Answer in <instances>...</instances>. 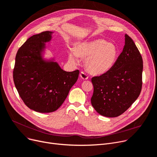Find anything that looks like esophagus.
Returning a JSON list of instances; mask_svg holds the SVG:
<instances>
[{
	"label": "esophagus",
	"mask_w": 157,
	"mask_h": 157,
	"mask_svg": "<svg viewBox=\"0 0 157 157\" xmlns=\"http://www.w3.org/2000/svg\"><path fill=\"white\" fill-rule=\"evenodd\" d=\"M80 77H81L82 79H85V80L88 79V76H87V74H86L85 72H83V71L81 72V73H80Z\"/></svg>",
	"instance_id": "esophagus-1"
}]
</instances>
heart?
<instances>
[{
  "instance_id": "b5f03b06",
  "label": "heart",
  "mask_w": 157,
  "mask_h": 157,
  "mask_svg": "<svg viewBox=\"0 0 157 157\" xmlns=\"http://www.w3.org/2000/svg\"><path fill=\"white\" fill-rule=\"evenodd\" d=\"M78 56L86 59L85 65L88 72L99 75L112 67L117 56V49L113 43L97 39L79 44L76 51H69L71 61L78 62Z\"/></svg>"
}]
</instances>
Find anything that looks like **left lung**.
<instances>
[{"instance_id": "1", "label": "left lung", "mask_w": 157, "mask_h": 157, "mask_svg": "<svg viewBox=\"0 0 157 157\" xmlns=\"http://www.w3.org/2000/svg\"><path fill=\"white\" fill-rule=\"evenodd\" d=\"M125 36V46L113 67L92 78V105L106 117H117L126 111L141 91L142 56L133 40L127 34Z\"/></svg>"}]
</instances>
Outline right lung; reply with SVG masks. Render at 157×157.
Masks as SVG:
<instances>
[{
    "instance_id": "1",
    "label": "right lung",
    "mask_w": 157,
    "mask_h": 157,
    "mask_svg": "<svg viewBox=\"0 0 157 157\" xmlns=\"http://www.w3.org/2000/svg\"><path fill=\"white\" fill-rule=\"evenodd\" d=\"M52 32L45 31L29 37L18 50L13 80L22 101L28 108L39 113L59 109L79 76V70L66 72L58 63L46 61L42 53Z\"/></svg>"
}]
</instances>
